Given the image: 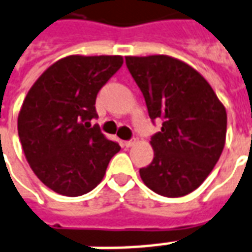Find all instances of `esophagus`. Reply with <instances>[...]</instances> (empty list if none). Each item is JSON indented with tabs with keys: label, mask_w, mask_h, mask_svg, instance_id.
<instances>
[{
	"label": "esophagus",
	"mask_w": 252,
	"mask_h": 252,
	"mask_svg": "<svg viewBox=\"0 0 252 252\" xmlns=\"http://www.w3.org/2000/svg\"><path fill=\"white\" fill-rule=\"evenodd\" d=\"M135 143H136V140L132 139V140H126V142L123 143V146H126V147H132V146H135Z\"/></svg>",
	"instance_id": "34e87169"
}]
</instances>
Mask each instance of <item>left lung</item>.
Masks as SVG:
<instances>
[{"label": "left lung", "instance_id": "left-lung-1", "mask_svg": "<svg viewBox=\"0 0 252 252\" xmlns=\"http://www.w3.org/2000/svg\"><path fill=\"white\" fill-rule=\"evenodd\" d=\"M151 120L162 128L151 138L153 162L139 170L158 195L179 198L195 191L224 150L226 110L212 86L191 65L165 54L126 56Z\"/></svg>", "mask_w": 252, "mask_h": 252}]
</instances>
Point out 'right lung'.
I'll return each instance as SVG.
<instances>
[{"label": "right lung", "mask_w": 252, "mask_h": 252, "mask_svg": "<svg viewBox=\"0 0 252 252\" xmlns=\"http://www.w3.org/2000/svg\"><path fill=\"white\" fill-rule=\"evenodd\" d=\"M121 56H68L32 84L17 117L27 162L54 192L80 196L99 184L120 146L90 121L102 86L121 68Z\"/></svg>", "instance_id": "add662e5"}]
</instances>
